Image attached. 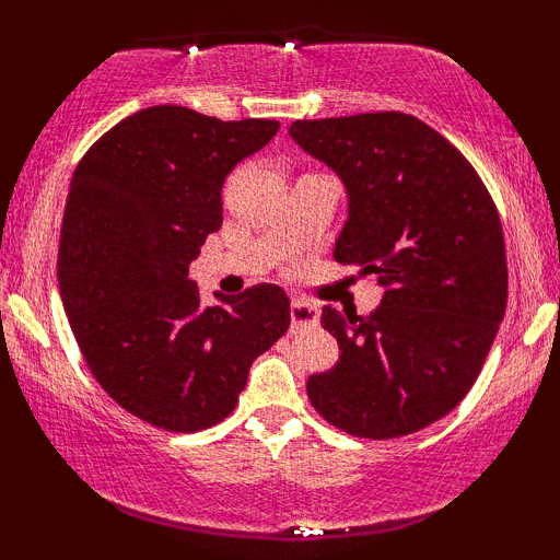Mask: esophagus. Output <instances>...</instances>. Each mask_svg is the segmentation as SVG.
I'll list each match as a JSON object with an SVG mask.
<instances>
[{"mask_svg":"<svg viewBox=\"0 0 560 560\" xmlns=\"http://www.w3.org/2000/svg\"><path fill=\"white\" fill-rule=\"evenodd\" d=\"M318 318H320V313L316 305L305 303V301H301V298H293V303H290V320H293V331L316 326Z\"/></svg>","mask_w":560,"mask_h":560,"instance_id":"esophagus-1","label":"esophagus"}]
</instances>
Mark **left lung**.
<instances>
[{
	"instance_id": "1",
	"label": "left lung",
	"mask_w": 560,
	"mask_h": 560,
	"mask_svg": "<svg viewBox=\"0 0 560 560\" xmlns=\"http://www.w3.org/2000/svg\"><path fill=\"white\" fill-rule=\"evenodd\" d=\"M290 137L347 186L334 259L385 290L370 316L320 313L341 357L308 377L311 405L359 439L416 433L464 400L502 324L500 213L469 160L410 114L298 119Z\"/></svg>"
}]
</instances>
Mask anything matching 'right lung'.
Instances as JSON below:
<instances>
[{"label":"right lung","instance_id":"1","mask_svg":"<svg viewBox=\"0 0 560 560\" xmlns=\"http://www.w3.org/2000/svg\"><path fill=\"white\" fill-rule=\"evenodd\" d=\"M275 119L221 121L150 106L91 144L66 198L58 288L68 324L104 393L173 433L217 425L249 366L290 326L278 285L201 305L188 267L221 229V186L262 150Z\"/></svg>","mask_w":560,"mask_h":560}]
</instances>
